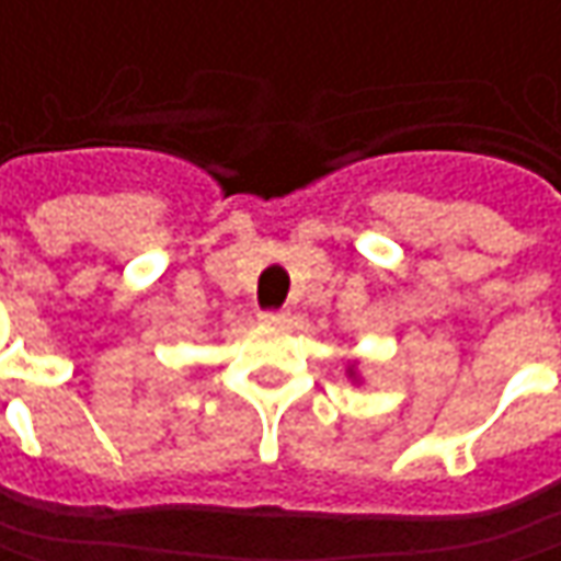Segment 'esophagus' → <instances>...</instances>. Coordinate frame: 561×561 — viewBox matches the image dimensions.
<instances>
[{
  "label": "esophagus",
  "instance_id": "obj_1",
  "mask_svg": "<svg viewBox=\"0 0 561 561\" xmlns=\"http://www.w3.org/2000/svg\"><path fill=\"white\" fill-rule=\"evenodd\" d=\"M263 322H288V310H263Z\"/></svg>",
  "mask_w": 561,
  "mask_h": 561
}]
</instances>
